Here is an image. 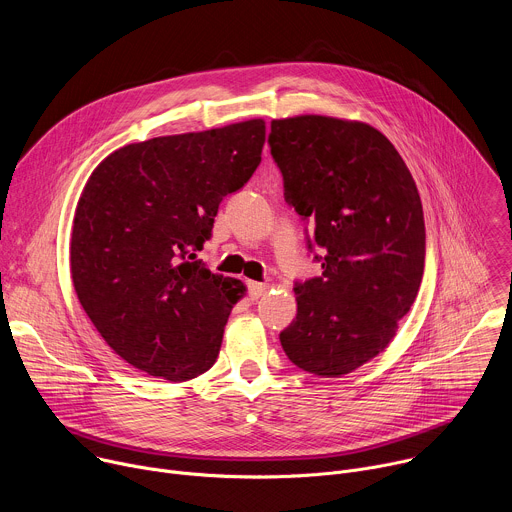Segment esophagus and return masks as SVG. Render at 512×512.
<instances>
[{
    "instance_id": "esophagus-1",
    "label": "esophagus",
    "mask_w": 512,
    "mask_h": 512,
    "mask_svg": "<svg viewBox=\"0 0 512 512\" xmlns=\"http://www.w3.org/2000/svg\"><path fill=\"white\" fill-rule=\"evenodd\" d=\"M247 289H249V298L251 300H259L265 294V291L269 289V285L267 283H259V281H249Z\"/></svg>"
}]
</instances>
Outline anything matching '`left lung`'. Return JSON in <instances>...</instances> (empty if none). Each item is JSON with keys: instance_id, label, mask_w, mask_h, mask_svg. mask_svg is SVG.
<instances>
[{"instance_id": "left-lung-1", "label": "left lung", "mask_w": 512, "mask_h": 512, "mask_svg": "<svg viewBox=\"0 0 512 512\" xmlns=\"http://www.w3.org/2000/svg\"><path fill=\"white\" fill-rule=\"evenodd\" d=\"M283 198L310 223L322 275L296 281L298 314L281 334L296 367L348 375L387 348L423 277L425 223L411 172L375 127L322 115L273 119Z\"/></svg>"}]
</instances>
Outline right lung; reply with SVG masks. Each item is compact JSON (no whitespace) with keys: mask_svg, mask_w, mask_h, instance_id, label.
<instances>
[{"mask_svg":"<svg viewBox=\"0 0 512 512\" xmlns=\"http://www.w3.org/2000/svg\"><path fill=\"white\" fill-rule=\"evenodd\" d=\"M265 121L154 137L107 156L79 198L70 273L103 340L131 367L166 381L206 373L243 296L206 269L218 204L261 162Z\"/></svg>","mask_w":512,"mask_h":512,"instance_id":"1","label":"right lung"}]
</instances>
